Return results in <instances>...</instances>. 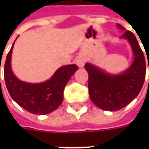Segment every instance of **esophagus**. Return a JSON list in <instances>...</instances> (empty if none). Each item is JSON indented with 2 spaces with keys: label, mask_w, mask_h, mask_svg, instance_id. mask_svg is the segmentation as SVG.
Instances as JSON below:
<instances>
[{
  "label": "esophagus",
  "mask_w": 149,
  "mask_h": 149,
  "mask_svg": "<svg viewBox=\"0 0 149 149\" xmlns=\"http://www.w3.org/2000/svg\"><path fill=\"white\" fill-rule=\"evenodd\" d=\"M76 64L79 67H83L85 64V58H84L83 56L78 57L77 60H76Z\"/></svg>",
  "instance_id": "esophagus-1"
}]
</instances>
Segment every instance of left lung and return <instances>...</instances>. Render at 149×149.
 I'll use <instances>...</instances> for the list:
<instances>
[{"label":"left lung","mask_w":149,"mask_h":149,"mask_svg":"<svg viewBox=\"0 0 149 149\" xmlns=\"http://www.w3.org/2000/svg\"><path fill=\"white\" fill-rule=\"evenodd\" d=\"M118 26L123 29L120 25ZM121 37L129 40L134 54V63L123 74L111 75L92 65H84L89 74L90 100L97 107L108 111H116L128 105L139 94L145 79V58L135 36L127 31Z\"/></svg>","instance_id":"left-lung-1"}]
</instances>
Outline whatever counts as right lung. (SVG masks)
Masks as SVG:
<instances>
[{
	"label": "right lung",
	"mask_w": 149,
	"mask_h": 149,
	"mask_svg": "<svg viewBox=\"0 0 149 149\" xmlns=\"http://www.w3.org/2000/svg\"><path fill=\"white\" fill-rule=\"evenodd\" d=\"M13 45L4 65L5 82L10 97L24 109L34 114H46L55 110L61 104L64 89L78 70V66L70 65L60 67L50 79L44 83H26L19 80L11 71L10 58Z\"/></svg>",
	"instance_id": "1"
}]
</instances>
